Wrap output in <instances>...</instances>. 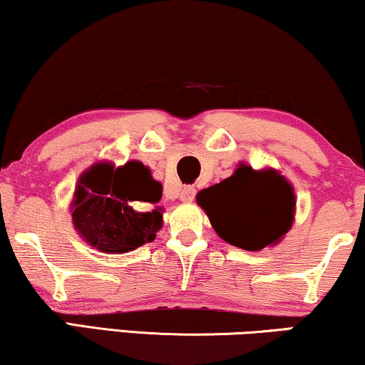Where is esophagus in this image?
<instances>
[{
	"label": "esophagus",
	"instance_id": "34e87169",
	"mask_svg": "<svg viewBox=\"0 0 365 365\" xmlns=\"http://www.w3.org/2000/svg\"><path fill=\"white\" fill-rule=\"evenodd\" d=\"M195 193H197L195 187L185 185L182 188V192H180V200H182V202H192L193 198H195Z\"/></svg>",
	"mask_w": 365,
	"mask_h": 365
}]
</instances>
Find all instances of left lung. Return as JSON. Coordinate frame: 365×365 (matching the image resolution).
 I'll return each mask as SVG.
<instances>
[{
  "label": "left lung",
  "mask_w": 365,
  "mask_h": 365,
  "mask_svg": "<svg viewBox=\"0 0 365 365\" xmlns=\"http://www.w3.org/2000/svg\"><path fill=\"white\" fill-rule=\"evenodd\" d=\"M197 204L220 239L261 251L279 244L292 229L297 197L278 170H255L241 161L229 178L198 192Z\"/></svg>",
  "instance_id": "8db88e82"
}]
</instances>
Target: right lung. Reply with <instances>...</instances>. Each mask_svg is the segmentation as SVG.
I'll use <instances>...</instances> for the list:
<instances>
[{"label":"right lung","instance_id":"right-lung-1","mask_svg":"<svg viewBox=\"0 0 365 365\" xmlns=\"http://www.w3.org/2000/svg\"><path fill=\"white\" fill-rule=\"evenodd\" d=\"M161 183L138 160L116 167L101 160L77 180L71 202L72 224L77 234L106 255L135 251L153 242L163 227ZM146 208V211H141Z\"/></svg>","mask_w":365,"mask_h":365}]
</instances>
